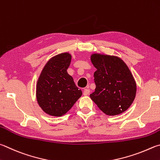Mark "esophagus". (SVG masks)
Here are the masks:
<instances>
[{
  "label": "esophagus",
  "mask_w": 160,
  "mask_h": 160,
  "mask_svg": "<svg viewBox=\"0 0 160 160\" xmlns=\"http://www.w3.org/2000/svg\"><path fill=\"white\" fill-rule=\"evenodd\" d=\"M90 93V90L89 89H84V92H83V94L85 96H88L89 94Z\"/></svg>",
  "instance_id": "obj_1"
}]
</instances>
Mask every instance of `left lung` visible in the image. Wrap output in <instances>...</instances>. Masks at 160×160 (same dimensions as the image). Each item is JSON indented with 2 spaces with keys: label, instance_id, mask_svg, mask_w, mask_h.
<instances>
[{
  "label": "left lung",
  "instance_id": "obj_1",
  "mask_svg": "<svg viewBox=\"0 0 160 160\" xmlns=\"http://www.w3.org/2000/svg\"><path fill=\"white\" fill-rule=\"evenodd\" d=\"M95 91L90 98L107 115H117L128 109L134 100L136 84L128 66L120 57L94 53L91 55Z\"/></svg>",
  "mask_w": 160,
  "mask_h": 160
}]
</instances>
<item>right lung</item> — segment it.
I'll return each instance as SVG.
<instances>
[{"label":"right lung","mask_w":160,"mask_h":160,"mask_svg":"<svg viewBox=\"0 0 160 160\" xmlns=\"http://www.w3.org/2000/svg\"><path fill=\"white\" fill-rule=\"evenodd\" d=\"M71 55L64 52L52 57L43 68L36 85V98L47 114L61 117L82 94L67 72Z\"/></svg>","instance_id":"1"}]
</instances>
